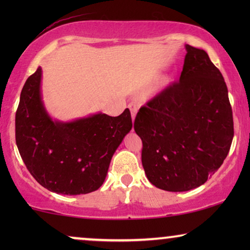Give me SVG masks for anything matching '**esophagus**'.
Returning <instances> with one entry per match:
<instances>
[{
	"instance_id": "34e87169",
	"label": "esophagus",
	"mask_w": 250,
	"mask_h": 250,
	"mask_svg": "<svg viewBox=\"0 0 250 250\" xmlns=\"http://www.w3.org/2000/svg\"><path fill=\"white\" fill-rule=\"evenodd\" d=\"M128 108L129 110H131V115H132V119L134 121L135 119V116H136V112H138V105H136L135 104H128Z\"/></svg>"
}]
</instances>
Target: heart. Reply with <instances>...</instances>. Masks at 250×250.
I'll use <instances>...</instances> for the list:
<instances>
[{"label": "heart", "instance_id": "obj_1", "mask_svg": "<svg viewBox=\"0 0 250 250\" xmlns=\"http://www.w3.org/2000/svg\"><path fill=\"white\" fill-rule=\"evenodd\" d=\"M166 82H167V81H166Z\"/></svg>", "mask_w": 250, "mask_h": 250}]
</instances>
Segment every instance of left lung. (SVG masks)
Segmentation results:
<instances>
[{
    "mask_svg": "<svg viewBox=\"0 0 250 250\" xmlns=\"http://www.w3.org/2000/svg\"><path fill=\"white\" fill-rule=\"evenodd\" d=\"M180 82L140 108L135 133L150 183L182 192L220 168L233 139V117L221 71L204 50L186 45Z\"/></svg>",
    "mask_w": 250,
    "mask_h": 250,
    "instance_id": "obj_1",
    "label": "left lung"
}]
</instances>
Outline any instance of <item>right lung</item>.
<instances>
[{
  "label": "right lung",
  "mask_w": 250,
  "mask_h": 250,
  "mask_svg": "<svg viewBox=\"0 0 250 250\" xmlns=\"http://www.w3.org/2000/svg\"><path fill=\"white\" fill-rule=\"evenodd\" d=\"M42 68L23 85L16 112V143L27 169L45 189L61 194L98 190L110 160L132 128L131 112H102L73 122L50 117L41 92Z\"/></svg>",
  "instance_id": "1"
}]
</instances>
